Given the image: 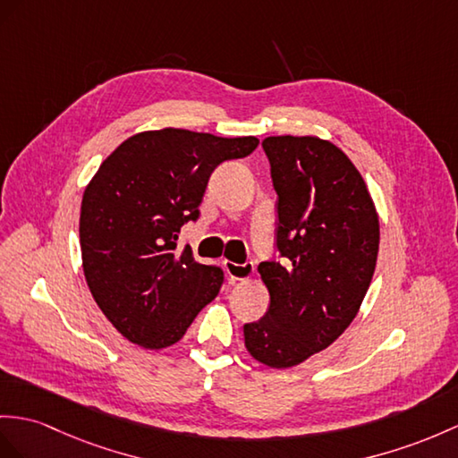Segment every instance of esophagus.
<instances>
[{
	"label": "esophagus",
	"instance_id": "34e87169",
	"mask_svg": "<svg viewBox=\"0 0 458 458\" xmlns=\"http://www.w3.org/2000/svg\"><path fill=\"white\" fill-rule=\"evenodd\" d=\"M223 267H225V272H227V276H229V282H231V284H237V282L249 280V277L254 274V266H252V262H247V264H235V262L223 260Z\"/></svg>",
	"mask_w": 458,
	"mask_h": 458
}]
</instances>
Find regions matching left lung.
<instances>
[{
    "mask_svg": "<svg viewBox=\"0 0 458 458\" xmlns=\"http://www.w3.org/2000/svg\"><path fill=\"white\" fill-rule=\"evenodd\" d=\"M277 192V250L260 262L270 309L244 325L256 361L287 369L327 350L352 325L373 280L378 216L355 165L317 136L262 141Z\"/></svg>",
    "mask_w": 458,
    "mask_h": 458,
    "instance_id": "left-lung-1",
    "label": "left lung"
}]
</instances>
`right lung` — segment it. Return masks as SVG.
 Masks as SVG:
<instances>
[{"label": "right lung", "mask_w": 458, "mask_h": 458, "mask_svg": "<svg viewBox=\"0 0 458 458\" xmlns=\"http://www.w3.org/2000/svg\"><path fill=\"white\" fill-rule=\"evenodd\" d=\"M259 138H217L182 128L140 131L100 163L80 216L83 272L98 309L145 350L176 344L223 284L216 266L176 250L199 216L211 173L250 155Z\"/></svg>", "instance_id": "right-lung-1"}]
</instances>
